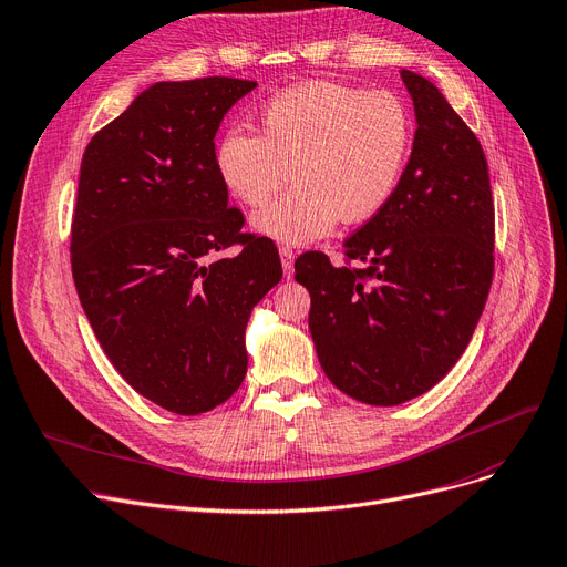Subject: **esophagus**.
Listing matches in <instances>:
<instances>
[{"mask_svg":"<svg viewBox=\"0 0 567 567\" xmlns=\"http://www.w3.org/2000/svg\"><path fill=\"white\" fill-rule=\"evenodd\" d=\"M280 259H282V270H285V278L293 276V250L282 245L280 248Z\"/></svg>","mask_w":567,"mask_h":567,"instance_id":"obj_1","label":"esophagus"}]
</instances>
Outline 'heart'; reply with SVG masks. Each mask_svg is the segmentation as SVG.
I'll return each mask as SVG.
<instances>
[{"instance_id":"heart-1","label":"heart","mask_w":567,"mask_h":567,"mask_svg":"<svg viewBox=\"0 0 567 567\" xmlns=\"http://www.w3.org/2000/svg\"><path fill=\"white\" fill-rule=\"evenodd\" d=\"M412 120L391 92L315 81L289 87L261 111V134L229 127L215 145V168L234 199L259 208L293 176L297 187L252 219L261 236L306 245L338 219L375 217L408 164Z\"/></svg>"}]
</instances>
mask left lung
Wrapping results in <instances>:
<instances>
[{
	"label": "left lung",
	"mask_w": 567,
	"mask_h": 567,
	"mask_svg": "<svg viewBox=\"0 0 567 567\" xmlns=\"http://www.w3.org/2000/svg\"><path fill=\"white\" fill-rule=\"evenodd\" d=\"M412 155L391 202L342 245L344 264L303 252L308 327L327 378L368 405H399L445 378L494 280V196L473 130L414 71Z\"/></svg>",
	"instance_id": "8db88e82"
}]
</instances>
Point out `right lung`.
<instances>
[{"label": "right lung", "mask_w": 567, "mask_h": 567, "mask_svg": "<svg viewBox=\"0 0 567 567\" xmlns=\"http://www.w3.org/2000/svg\"><path fill=\"white\" fill-rule=\"evenodd\" d=\"M255 81L155 83L83 153L71 274L92 331L143 399L176 414L225 403L248 371L245 324L282 278L245 234L215 168L219 122ZM238 247L234 258L217 251Z\"/></svg>", "instance_id": "add662e5"}]
</instances>
